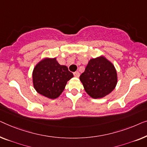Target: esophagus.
<instances>
[{"instance_id":"esophagus-1","label":"esophagus","mask_w":147,"mask_h":147,"mask_svg":"<svg viewBox=\"0 0 147 147\" xmlns=\"http://www.w3.org/2000/svg\"><path fill=\"white\" fill-rule=\"evenodd\" d=\"M73 74H74V76H75V77H79V76H80V73H78V71L74 72V73Z\"/></svg>"}]
</instances>
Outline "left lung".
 Returning <instances> with one entry per match:
<instances>
[{"instance_id":"obj_1","label":"left lung","mask_w":147,"mask_h":147,"mask_svg":"<svg viewBox=\"0 0 147 147\" xmlns=\"http://www.w3.org/2000/svg\"><path fill=\"white\" fill-rule=\"evenodd\" d=\"M79 78L86 93L93 98L110 94L118 82L114 65L103 55L90 59Z\"/></svg>"}]
</instances>
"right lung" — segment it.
<instances>
[{
    "instance_id": "right-lung-1",
    "label": "right lung",
    "mask_w": 147,
    "mask_h": 147,
    "mask_svg": "<svg viewBox=\"0 0 147 147\" xmlns=\"http://www.w3.org/2000/svg\"><path fill=\"white\" fill-rule=\"evenodd\" d=\"M73 76L67 66L58 63L57 58L45 57L33 69L32 84L38 94L55 99L62 94L67 82Z\"/></svg>"
}]
</instances>
